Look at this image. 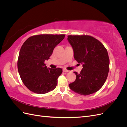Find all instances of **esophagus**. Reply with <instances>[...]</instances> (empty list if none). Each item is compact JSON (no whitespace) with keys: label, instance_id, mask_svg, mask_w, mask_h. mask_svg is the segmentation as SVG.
<instances>
[{"label":"esophagus","instance_id":"obj_1","mask_svg":"<svg viewBox=\"0 0 127 127\" xmlns=\"http://www.w3.org/2000/svg\"><path fill=\"white\" fill-rule=\"evenodd\" d=\"M63 71L64 72H69V70H68L64 68L63 69Z\"/></svg>","mask_w":127,"mask_h":127}]
</instances>
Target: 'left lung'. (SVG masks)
Segmentation results:
<instances>
[{"mask_svg": "<svg viewBox=\"0 0 127 127\" xmlns=\"http://www.w3.org/2000/svg\"><path fill=\"white\" fill-rule=\"evenodd\" d=\"M67 40L74 51L75 59L83 64L81 71L74 72L75 81L69 84L75 93L88 95L97 92L105 82L110 60L104 46L90 35H68Z\"/></svg>", "mask_w": 127, "mask_h": 127, "instance_id": "left-lung-1", "label": "left lung"}]
</instances>
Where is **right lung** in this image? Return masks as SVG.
<instances>
[{"label":"right lung","mask_w":127,"mask_h":127,"mask_svg":"<svg viewBox=\"0 0 127 127\" xmlns=\"http://www.w3.org/2000/svg\"><path fill=\"white\" fill-rule=\"evenodd\" d=\"M64 34H41L31 36L22 45L17 68L23 83L29 90L42 94L55 89L61 68H49L44 64Z\"/></svg>","instance_id":"add662e5"}]
</instances>
